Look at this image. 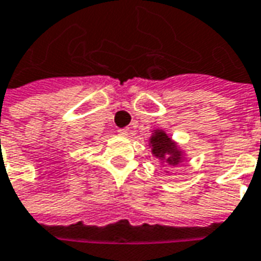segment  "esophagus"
I'll use <instances>...</instances> for the list:
<instances>
[{
    "instance_id": "34e87169",
    "label": "esophagus",
    "mask_w": 261,
    "mask_h": 261,
    "mask_svg": "<svg viewBox=\"0 0 261 261\" xmlns=\"http://www.w3.org/2000/svg\"><path fill=\"white\" fill-rule=\"evenodd\" d=\"M118 133L121 135V136H129V133H130V129H129V128L118 129Z\"/></svg>"
}]
</instances>
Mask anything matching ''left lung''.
<instances>
[{
    "label": "left lung",
    "mask_w": 261,
    "mask_h": 261,
    "mask_svg": "<svg viewBox=\"0 0 261 261\" xmlns=\"http://www.w3.org/2000/svg\"><path fill=\"white\" fill-rule=\"evenodd\" d=\"M150 143L152 146V154L160 160H166L169 165L173 166L181 162V152L165 132L156 130L150 139Z\"/></svg>",
    "instance_id": "left-lung-1"
}]
</instances>
